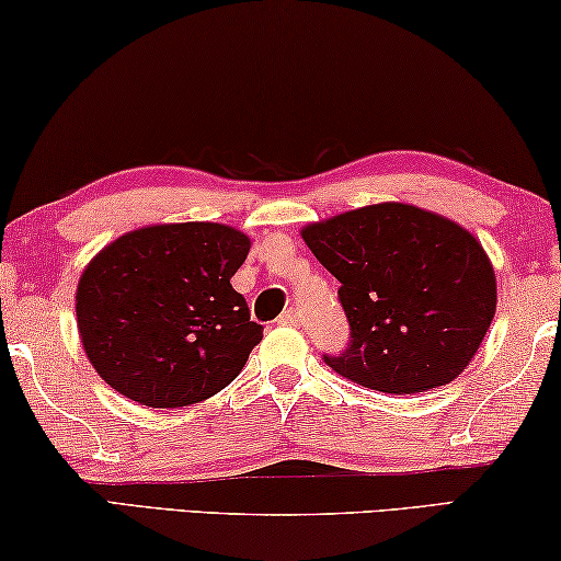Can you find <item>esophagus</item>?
<instances>
[{
  "mask_svg": "<svg viewBox=\"0 0 561 561\" xmlns=\"http://www.w3.org/2000/svg\"><path fill=\"white\" fill-rule=\"evenodd\" d=\"M299 320H302V317H299V309H295V307H289V309H284V312L279 314V324H299Z\"/></svg>",
  "mask_w": 561,
  "mask_h": 561,
  "instance_id": "34e87169",
  "label": "esophagus"
}]
</instances>
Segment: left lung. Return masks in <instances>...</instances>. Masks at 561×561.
<instances>
[{
    "label": "left lung",
    "mask_w": 561,
    "mask_h": 561,
    "mask_svg": "<svg viewBox=\"0 0 561 561\" xmlns=\"http://www.w3.org/2000/svg\"><path fill=\"white\" fill-rule=\"evenodd\" d=\"M299 233L342 284L353 340L340 357H324L342 378L411 396L448 386L479 353L496 314V274L461 224L386 201Z\"/></svg>",
    "instance_id": "8db88e82"
}]
</instances>
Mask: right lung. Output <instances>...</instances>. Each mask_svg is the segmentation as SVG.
I'll return each instance as SVG.
<instances>
[{"instance_id":"1","label":"right lung","mask_w":561,"mask_h":561,"mask_svg":"<svg viewBox=\"0 0 561 561\" xmlns=\"http://www.w3.org/2000/svg\"><path fill=\"white\" fill-rule=\"evenodd\" d=\"M252 239L214 221L150 224L100 249L75 291L88 360L121 396L181 408L241 373L264 328L231 277Z\"/></svg>"}]
</instances>
